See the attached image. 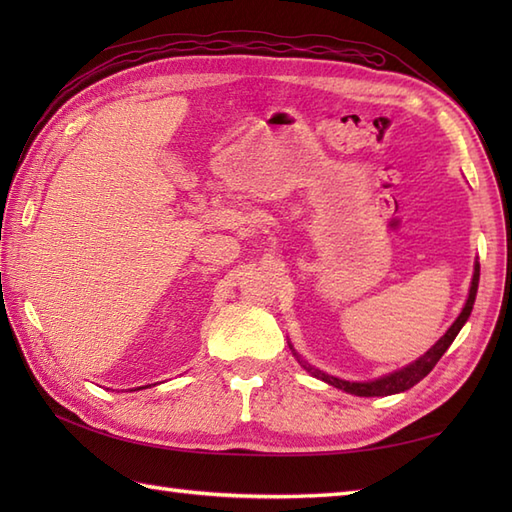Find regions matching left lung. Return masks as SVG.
<instances>
[{
    "label": "left lung",
    "instance_id": "obj_1",
    "mask_svg": "<svg viewBox=\"0 0 512 512\" xmlns=\"http://www.w3.org/2000/svg\"><path fill=\"white\" fill-rule=\"evenodd\" d=\"M477 281H480V264H475L469 299H466V306L460 312V317L455 319V323L447 330V334H444L442 339L436 345H433L427 354L420 356L418 361H413L405 369H400V372H394L389 376L372 380V383H350V380H341V378H334V376H328V374H321L319 369H312L308 365H303V367H306L308 372H312L317 378L325 380V383H330L332 387H339V389L347 391V394H354V396H391V394H398V391H407L409 387L420 383V380L427 376L433 367H436V363L440 361L442 354L449 350V345L453 343L455 336H458V332L462 330V325L466 323V319L471 317L475 295H477Z\"/></svg>",
    "mask_w": 512,
    "mask_h": 512
}]
</instances>
